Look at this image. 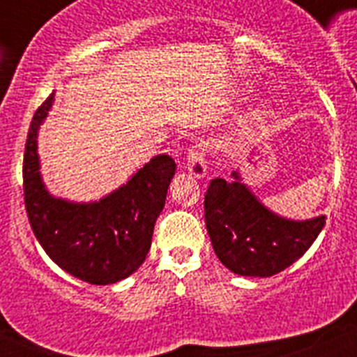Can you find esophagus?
I'll return each instance as SVG.
<instances>
[{"instance_id":"esophagus-1","label":"esophagus","mask_w":357,"mask_h":357,"mask_svg":"<svg viewBox=\"0 0 357 357\" xmlns=\"http://www.w3.org/2000/svg\"><path fill=\"white\" fill-rule=\"evenodd\" d=\"M188 172L195 176V178H204L207 175V159L206 150L197 144L189 150L188 155Z\"/></svg>"}]
</instances>
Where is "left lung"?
<instances>
[{
	"label": "left lung",
	"mask_w": 357,
	"mask_h": 357,
	"mask_svg": "<svg viewBox=\"0 0 357 357\" xmlns=\"http://www.w3.org/2000/svg\"><path fill=\"white\" fill-rule=\"evenodd\" d=\"M206 227L218 259L243 277H272L305 254L326 225V216L289 220L268 209L232 172L214 178L204 202Z\"/></svg>",
	"instance_id": "left-lung-1"
}]
</instances>
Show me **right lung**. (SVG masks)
Here are the masks:
<instances>
[{"label":"right lung","instance_id":"1","mask_svg":"<svg viewBox=\"0 0 357 357\" xmlns=\"http://www.w3.org/2000/svg\"><path fill=\"white\" fill-rule=\"evenodd\" d=\"M55 91L36 110L23 160L24 206L37 241L55 264L89 284H114L143 264L176 164L155 155L125 184L94 202L53 197L40 175L37 137Z\"/></svg>","mask_w":357,"mask_h":357}]
</instances>
